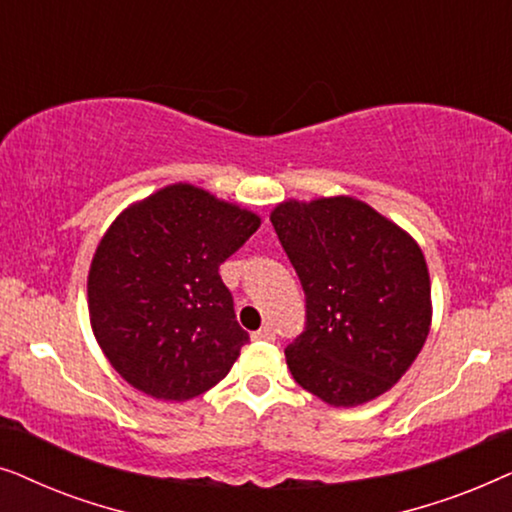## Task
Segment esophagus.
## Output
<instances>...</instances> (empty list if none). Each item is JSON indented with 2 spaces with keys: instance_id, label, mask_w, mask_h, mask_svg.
Segmentation results:
<instances>
[{
  "instance_id": "34e87169",
  "label": "esophagus",
  "mask_w": 512,
  "mask_h": 512,
  "mask_svg": "<svg viewBox=\"0 0 512 512\" xmlns=\"http://www.w3.org/2000/svg\"><path fill=\"white\" fill-rule=\"evenodd\" d=\"M254 340H263V342H270L275 340V331H272V326H263L261 331H256L254 335H251Z\"/></svg>"
}]
</instances>
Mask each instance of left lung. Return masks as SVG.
<instances>
[{"label":"left lung","mask_w":512,"mask_h":512,"mask_svg":"<svg viewBox=\"0 0 512 512\" xmlns=\"http://www.w3.org/2000/svg\"><path fill=\"white\" fill-rule=\"evenodd\" d=\"M305 291V331L286 347L293 380L333 408L387 394L431 328L426 258L366 202L284 200L270 214Z\"/></svg>","instance_id":"left-lung-1"}]
</instances>
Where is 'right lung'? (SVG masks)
I'll return each mask as SVG.
<instances>
[{
  "mask_svg": "<svg viewBox=\"0 0 512 512\" xmlns=\"http://www.w3.org/2000/svg\"><path fill=\"white\" fill-rule=\"evenodd\" d=\"M258 226L251 209L184 181L116 216L90 263L88 312L97 345L125 382L184 403L228 375L249 333L219 265Z\"/></svg>",
  "mask_w": 512,
  "mask_h": 512,
  "instance_id": "add662e5",
  "label": "right lung"
}]
</instances>
